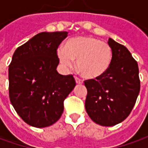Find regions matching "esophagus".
<instances>
[{
	"mask_svg": "<svg viewBox=\"0 0 148 148\" xmlns=\"http://www.w3.org/2000/svg\"><path fill=\"white\" fill-rule=\"evenodd\" d=\"M75 80H76V82H77V84H82L83 83L82 80V79H80L79 77H75Z\"/></svg>",
	"mask_w": 148,
	"mask_h": 148,
	"instance_id": "34e87169",
	"label": "esophagus"
}]
</instances>
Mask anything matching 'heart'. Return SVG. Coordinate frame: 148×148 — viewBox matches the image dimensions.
I'll use <instances>...</instances> for the list:
<instances>
[{
    "label": "heart",
    "mask_w": 148,
    "mask_h": 148,
    "mask_svg": "<svg viewBox=\"0 0 148 148\" xmlns=\"http://www.w3.org/2000/svg\"><path fill=\"white\" fill-rule=\"evenodd\" d=\"M60 62L67 68L77 60V69L83 77L95 79L109 70L113 59V50L106 42L90 36H80L69 39L65 47L57 50Z\"/></svg>",
    "instance_id": "1"
}]
</instances>
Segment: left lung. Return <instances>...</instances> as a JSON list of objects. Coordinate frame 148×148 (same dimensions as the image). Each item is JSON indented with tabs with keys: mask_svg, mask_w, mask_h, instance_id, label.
I'll return each mask as SVG.
<instances>
[{
	"mask_svg": "<svg viewBox=\"0 0 148 148\" xmlns=\"http://www.w3.org/2000/svg\"><path fill=\"white\" fill-rule=\"evenodd\" d=\"M109 70L101 77L85 81L87 89L86 110L95 123L114 126L129 115L140 91L138 65L128 49L112 38Z\"/></svg>",
	"mask_w": 148,
	"mask_h": 148,
	"instance_id": "left-lung-1",
	"label": "left lung"
}]
</instances>
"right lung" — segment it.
Masks as SVG:
<instances>
[{"instance_id":"add662e5","label":"right lung","mask_w":148,"mask_h":148,"mask_svg":"<svg viewBox=\"0 0 148 148\" xmlns=\"http://www.w3.org/2000/svg\"><path fill=\"white\" fill-rule=\"evenodd\" d=\"M67 32H42L14 51L9 66V95L19 116L36 128L60 119L64 99L76 86L72 75L59 74L57 50Z\"/></svg>"}]
</instances>
